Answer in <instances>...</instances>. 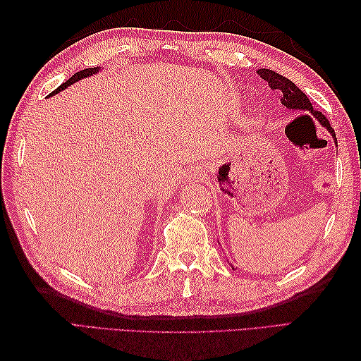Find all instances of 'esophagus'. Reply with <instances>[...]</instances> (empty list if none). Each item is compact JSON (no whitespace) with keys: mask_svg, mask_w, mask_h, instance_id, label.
<instances>
[{"mask_svg":"<svg viewBox=\"0 0 361 361\" xmlns=\"http://www.w3.org/2000/svg\"><path fill=\"white\" fill-rule=\"evenodd\" d=\"M189 176H190V178H192L194 181H198V180H202L203 173H202L200 171H198V169H194V171L189 172Z\"/></svg>","mask_w":361,"mask_h":361,"instance_id":"obj_1","label":"esophagus"}]
</instances>
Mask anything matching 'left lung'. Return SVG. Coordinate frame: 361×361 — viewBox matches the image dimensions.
Listing matches in <instances>:
<instances>
[{
    "label": "left lung",
    "instance_id": "1",
    "mask_svg": "<svg viewBox=\"0 0 361 361\" xmlns=\"http://www.w3.org/2000/svg\"><path fill=\"white\" fill-rule=\"evenodd\" d=\"M256 73L264 80L268 82V85H270L271 90L279 91L282 105H286L290 111L310 113L312 116L319 122V126H323L327 130V132L331 133V136L334 137V141H335V145H336L335 132H334V128L331 127V124H329V121L319 111L313 110V106H312V102L309 101V97L305 96V93H302V91L299 90L293 82L288 80L287 78H283V75H281L278 73L271 71V70H265V68H262V70H257ZM336 147H338V145H336ZM229 265H231V264H229ZM233 270H234V267H233Z\"/></svg>",
    "mask_w": 361,
    "mask_h": 361
}]
</instances>
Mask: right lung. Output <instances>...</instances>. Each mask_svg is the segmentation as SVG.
I'll return each instance as SVG.
<instances>
[{
  "mask_svg": "<svg viewBox=\"0 0 361 361\" xmlns=\"http://www.w3.org/2000/svg\"><path fill=\"white\" fill-rule=\"evenodd\" d=\"M99 70H101V68H87V70H82V71H79V73H75L73 78L70 79V80H66V82H63L62 85H60L56 91H52V93L49 94V96H54V94H57V93H60V91H63L65 88H68L70 85H73V83H75V82H79V80H82V79H85V78H90V75H93V74H97L99 73ZM48 96V97H49Z\"/></svg>",
  "mask_w": 361,
  "mask_h": 361,
  "instance_id": "right-lung-1",
  "label": "right lung"
}]
</instances>
